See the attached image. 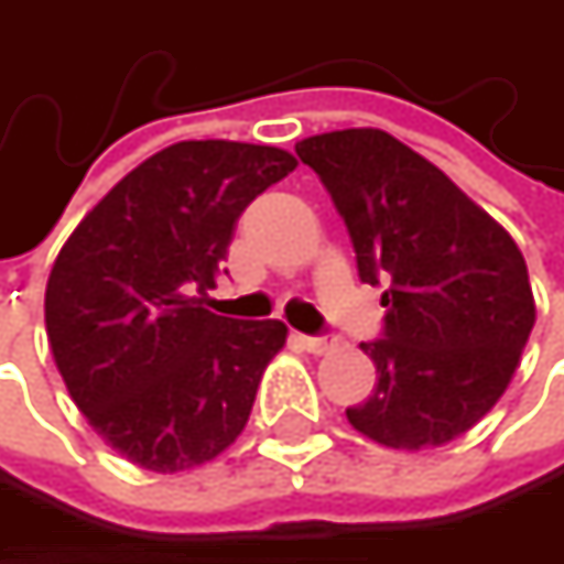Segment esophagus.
Instances as JSON below:
<instances>
[{
  "label": "esophagus",
  "mask_w": 564,
  "mask_h": 564,
  "mask_svg": "<svg viewBox=\"0 0 564 564\" xmlns=\"http://www.w3.org/2000/svg\"><path fill=\"white\" fill-rule=\"evenodd\" d=\"M300 346L306 352H313V356H323V352H329L336 346V339L333 336H300Z\"/></svg>",
  "instance_id": "1"
}]
</instances>
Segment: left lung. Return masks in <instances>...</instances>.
Listing matches in <instances>:
<instances>
[{
	"mask_svg": "<svg viewBox=\"0 0 564 564\" xmlns=\"http://www.w3.org/2000/svg\"><path fill=\"white\" fill-rule=\"evenodd\" d=\"M343 215L362 283H386L379 386L346 408L366 437L421 451L470 431L507 392L535 323L525 261L444 172L386 130L296 143Z\"/></svg>",
	"mask_w": 564,
	"mask_h": 564,
	"instance_id": "obj_1",
	"label": "left lung"
}]
</instances>
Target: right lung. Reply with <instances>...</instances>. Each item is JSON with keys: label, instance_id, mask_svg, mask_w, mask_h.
<instances>
[{"label": "right lung", "instance_id": "obj_1", "mask_svg": "<svg viewBox=\"0 0 564 564\" xmlns=\"http://www.w3.org/2000/svg\"><path fill=\"white\" fill-rule=\"evenodd\" d=\"M296 160L278 147L185 140L123 175L57 254L45 326L90 427L156 474L218 457L245 431L281 319L205 310L241 212Z\"/></svg>", "mask_w": 564, "mask_h": 564}]
</instances>
